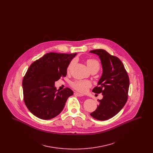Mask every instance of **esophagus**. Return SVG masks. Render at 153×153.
<instances>
[{
	"instance_id": "obj_1",
	"label": "esophagus",
	"mask_w": 153,
	"mask_h": 153,
	"mask_svg": "<svg viewBox=\"0 0 153 153\" xmlns=\"http://www.w3.org/2000/svg\"><path fill=\"white\" fill-rule=\"evenodd\" d=\"M75 95L76 96H79V97H81V96H83L84 95H82V94H79V93H75Z\"/></svg>"
}]
</instances>
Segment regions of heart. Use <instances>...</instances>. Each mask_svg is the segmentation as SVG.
Listing matches in <instances>:
<instances>
[{"instance_id": "b5f03b06", "label": "heart", "mask_w": 153, "mask_h": 153, "mask_svg": "<svg viewBox=\"0 0 153 153\" xmlns=\"http://www.w3.org/2000/svg\"><path fill=\"white\" fill-rule=\"evenodd\" d=\"M74 63V60H72L68 67L67 71H69L72 66ZM87 65L91 71H95L97 72L100 67V64L99 61L94 58H89L87 60ZM72 87L78 92L81 93L87 92L88 89L92 86L91 82L87 80H77L73 82L71 84Z\"/></svg>"}]
</instances>
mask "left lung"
I'll return each mask as SVG.
<instances>
[{
	"label": "left lung",
	"instance_id": "8db88e82",
	"mask_svg": "<svg viewBox=\"0 0 153 153\" xmlns=\"http://www.w3.org/2000/svg\"><path fill=\"white\" fill-rule=\"evenodd\" d=\"M100 59L102 68L98 86L92 90L95 94L102 93L99 105L91 116L99 120H106L115 116L123 108L128 99L130 80L123 64L116 56L103 49L89 51Z\"/></svg>",
	"mask_w": 153,
	"mask_h": 153
}]
</instances>
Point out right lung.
<instances>
[{
  "mask_svg": "<svg viewBox=\"0 0 153 153\" xmlns=\"http://www.w3.org/2000/svg\"><path fill=\"white\" fill-rule=\"evenodd\" d=\"M76 54L51 52L30 66L22 87L25 103L34 115L49 120L57 117L64 109L73 92L69 88L57 91L54 83L65 77L69 64Z\"/></svg>",
  "mask_w": 153,
  "mask_h": 153,
  "instance_id": "right-lung-1",
  "label": "right lung"
}]
</instances>
